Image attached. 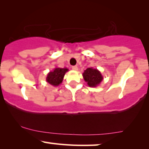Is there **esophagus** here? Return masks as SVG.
Returning <instances> with one entry per match:
<instances>
[{"instance_id": "obj_1", "label": "esophagus", "mask_w": 149, "mask_h": 149, "mask_svg": "<svg viewBox=\"0 0 149 149\" xmlns=\"http://www.w3.org/2000/svg\"><path fill=\"white\" fill-rule=\"evenodd\" d=\"M72 69L73 70H75V71H77L78 69V67L77 66H73L72 67Z\"/></svg>"}]
</instances>
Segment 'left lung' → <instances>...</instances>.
<instances>
[{
	"label": "left lung",
	"instance_id": "8db88e82",
	"mask_svg": "<svg viewBox=\"0 0 149 149\" xmlns=\"http://www.w3.org/2000/svg\"><path fill=\"white\" fill-rule=\"evenodd\" d=\"M82 76L89 87H97L104 79L100 71L92 67H89L84 70Z\"/></svg>",
	"mask_w": 149,
	"mask_h": 149
}]
</instances>
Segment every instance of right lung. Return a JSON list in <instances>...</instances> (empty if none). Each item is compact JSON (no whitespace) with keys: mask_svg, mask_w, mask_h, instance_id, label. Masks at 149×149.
Instances as JSON below:
<instances>
[{"mask_svg":"<svg viewBox=\"0 0 149 149\" xmlns=\"http://www.w3.org/2000/svg\"><path fill=\"white\" fill-rule=\"evenodd\" d=\"M69 69L65 68L56 67L53 71H49L46 77V82L53 86H58L62 83L65 73Z\"/></svg>","mask_w":149,"mask_h":149,"instance_id":"add662e5","label":"right lung"}]
</instances>
